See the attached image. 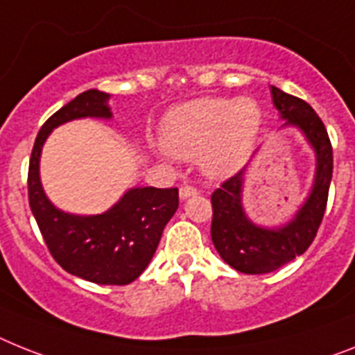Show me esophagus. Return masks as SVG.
<instances>
[{
  "instance_id": "1",
  "label": "esophagus",
  "mask_w": 355,
  "mask_h": 355,
  "mask_svg": "<svg viewBox=\"0 0 355 355\" xmlns=\"http://www.w3.org/2000/svg\"><path fill=\"white\" fill-rule=\"evenodd\" d=\"M178 195H180V200H186V198H189V196L198 195V191L191 186H182L180 187V191H178Z\"/></svg>"
}]
</instances>
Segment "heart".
<instances>
[{"mask_svg":"<svg viewBox=\"0 0 355 355\" xmlns=\"http://www.w3.org/2000/svg\"><path fill=\"white\" fill-rule=\"evenodd\" d=\"M263 112L252 97H200L169 110L160 122V144L178 159L198 157L211 178L242 168L260 135Z\"/></svg>","mask_w":355,"mask_h":355,"instance_id":"obj_1","label":"heart"}]
</instances>
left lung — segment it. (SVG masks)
Here are the masks:
<instances>
[{
	"label": "left lung",
	"mask_w": 355,
	"mask_h": 355,
	"mask_svg": "<svg viewBox=\"0 0 355 355\" xmlns=\"http://www.w3.org/2000/svg\"><path fill=\"white\" fill-rule=\"evenodd\" d=\"M270 94L279 119L285 121L284 128H297L314 150V182L294 218L279 227H263L247 216L242 202L247 166L211 195L214 249L225 263L243 274L272 272L309 249L323 220L334 168L329 133L311 104L276 86H270Z\"/></svg>",
	"instance_id": "1"
}]
</instances>
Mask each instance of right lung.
Wrapping results in <instances>:
<instances>
[{"mask_svg": "<svg viewBox=\"0 0 355 355\" xmlns=\"http://www.w3.org/2000/svg\"><path fill=\"white\" fill-rule=\"evenodd\" d=\"M108 99L104 92H83L44 122L28 166V202L50 254L62 269L92 284L128 285L144 272L178 209L177 187H132L108 211L81 216L58 209L40 177L41 151L50 133L77 119H112Z\"/></svg>", "mask_w": 355, "mask_h": 355, "instance_id": "1", "label": "right lung"}]
</instances>
